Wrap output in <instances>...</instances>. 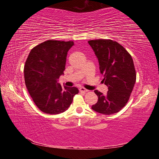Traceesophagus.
Wrapping results in <instances>:
<instances>
[{
    "label": "esophagus",
    "mask_w": 159,
    "mask_h": 159,
    "mask_svg": "<svg viewBox=\"0 0 159 159\" xmlns=\"http://www.w3.org/2000/svg\"><path fill=\"white\" fill-rule=\"evenodd\" d=\"M79 90L80 91V92H83V93H86V92H88V91L87 89H85V88H83V87L80 88H79Z\"/></svg>",
    "instance_id": "34e87169"
}]
</instances>
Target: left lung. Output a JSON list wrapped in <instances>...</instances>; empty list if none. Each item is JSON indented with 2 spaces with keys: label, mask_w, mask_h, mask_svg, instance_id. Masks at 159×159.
I'll list each match as a JSON object with an SVG mask.
<instances>
[{
  "label": "left lung",
  "mask_w": 159,
  "mask_h": 159,
  "mask_svg": "<svg viewBox=\"0 0 159 159\" xmlns=\"http://www.w3.org/2000/svg\"><path fill=\"white\" fill-rule=\"evenodd\" d=\"M98 57L102 81L108 87L106 95L95 90L98 101L92 109L99 114L111 115L127 104L136 81L133 58L124 48L111 40L88 41Z\"/></svg>",
  "instance_id": "1"
}]
</instances>
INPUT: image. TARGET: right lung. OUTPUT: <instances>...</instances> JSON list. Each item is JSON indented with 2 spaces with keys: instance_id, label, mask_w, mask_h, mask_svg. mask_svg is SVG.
Instances as JSON below:
<instances>
[{
  "instance_id": "right-lung-1",
  "label": "right lung",
  "mask_w": 159,
  "mask_h": 159,
  "mask_svg": "<svg viewBox=\"0 0 159 159\" xmlns=\"http://www.w3.org/2000/svg\"><path fill=\"white\" fill-rule=\"evenodd\" d=\"M73 41L48 40L34 47L25 62L26 86L41 111L58 114L65 111L79 93L76 87H61L58 79L64 75L66 55Z\"/></svg>"
}]
</instances>
